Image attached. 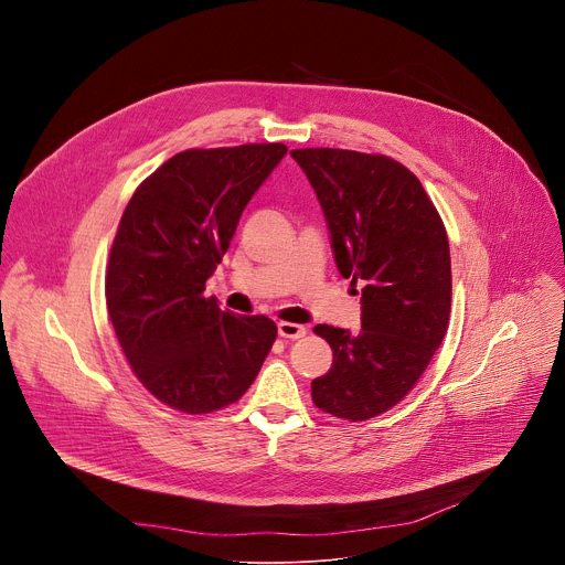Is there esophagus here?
<instances>
[{"label": "esophagus", "mask_w": 565, "mask_h": 565, "mask_svg": "<svg viewBox=\"0 0 565 565\" xmlns=\"http://www.w3.org/2000/svg\"><path fill=\"white\" fill-rule=\"evenodd\" d=\"M277 331L281 338L286 340H299L306 335V329L301 324H292V321H279L277 324Z\"/></svg>", "instance_id": "1"}]
</instances>
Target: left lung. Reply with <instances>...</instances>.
I'll use <instances>...</instances> for the list:
<instances>
[{
  "mask_svg": "<svg viewBox=\"0 0 565 565\" xmlns=\"http://www.w3.org/2000/svg\"><path fill=\"white\" fill-rule=\"evenodd\" d=\"M324 210L338 270L362 288V331L317 324L333 366L312 402L351 423L405 397L440 347L451 308L445 223L423 183L397 160L333 147L292 149Z\"/></svg>",
  "mask_w": 565,
  "mask_h": 565,
  "instance_id": "8db88e82",
  "label": "left lung"
}]
</instances>
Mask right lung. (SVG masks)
I'll list each match as a JSON object with an SVG mask.
<instances>
[{"instance_id": "obj_1", "label": "right lung", "mask_w": 565, "mask_h": 565, "mask_svg": "<svg viewBox=\"0 0 565 565\" xmlns=\"http://www.w3.org/2000/svg\"><path fill=\"white\" fill-rule=\"evenodd\" d=\"M286 151L281 142L185 149L147 177L122 212L107 310L134 375L177 412L232 405L273 349V319L221 310L203 290L241 212Z\"/></svg>"}]
</instances>
